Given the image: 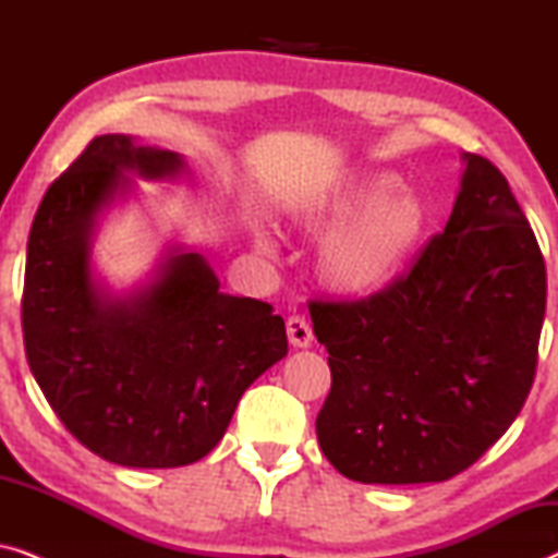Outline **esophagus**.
<instances>
[{
	"mask_svg": "<svg viewBox=\"0 0 558 558\" xmlns=\"http://www.w3.org/2000/svg\"><path fill=\"white\" fill-rule=\"evenodd\" d=\"M287 335H289V342H292L294 348H310L312 345V327L304 317L300 315H292L287 319Z\"/></svg>",
	"mask_w": 558,
	"mask_h": 558,
	"instance_id": "34e87169",
	"label": "esophagus"
}]
</instances>
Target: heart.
<instances>
[{
  "mask_svg": "<svg viewBox=\"0 0 558 558\" xmlns=\"http://www.w3.org/2000/svg\"><path fill=\"white\" fill-rule=\"evenodd\" d=\"M294 226L319 235V284L342 300H373L399 284L429 235V208L391 172L342 174L294 210ZM256 246L271 239L256 233Z\"/></svg>",
  "mask_w": 558,
  "mask_h": 558,
  "instance_id": "1",
  "label": "heart"
}]
</instances>
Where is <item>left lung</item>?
<instances>
[{
	"label": "left lung",
	"mask_w": 558,
	"mask_h": 558,
	"mask_svg": "<svg viewBox=\"0 0 558 558\" xmlns=\"http://www.w3.org/2000/svg\"><path fill=\"white\" fill-rule=\"evenodd\" d=\"M452 216L409 277L363 302H312L332 388L319 447L355 483H445L477 462L536 376L546 266L508 180L462 155Z\"/></svg>",
	"instance_id": "left-lung-1"
}]
</instances>
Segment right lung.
I'll use <instances>...</instances> for the list:
<instances>
[{"mask_svg": "<svg viewBox=\"0 0 558 558\" xmlns=\"http://www.w3.org/2000/svg\"><path fill=\"white\" fill-rule=\"evenodd\" d=\"M134 174H190L178 151L104 134L52 182L27 241L22 330L29 371L65 429L124 468H182L223 439L241 396L287 355L284 319L220 292L203 254L172 243L142 284L94 269L98 223Z\"/></svg>", "mask_w": 558, "mask_h": 558, "instance_id": "right-lung-1", "label": "right lung"}]
</instances>
